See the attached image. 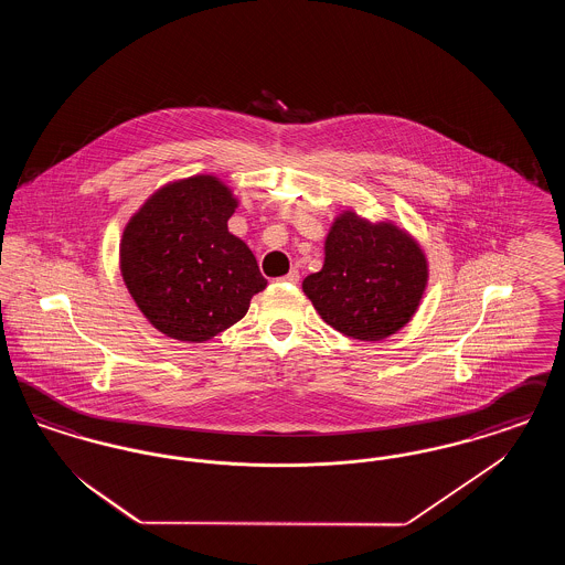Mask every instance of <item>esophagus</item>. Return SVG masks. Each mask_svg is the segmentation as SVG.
<instances>
[{
    "label": "esophagus",
    "instance_id": "1",
    "mask_svg": "<svg viewBox=\"0 0 565 565\" xmlns=\"http://www.w3.org/2000/svg\"><path fill=\"white\" fill-rule=\"evenodd\" d=\"M281 281H288V284H298V270H290L288 275H284V277H281Z\"/></svg>",
    "mask_w": 565,
    "mask_h": 565
}]
</instances>
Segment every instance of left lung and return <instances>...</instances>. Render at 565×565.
Here are the masks:
<instances>
[{"instance_id":"obj_1","label":"left lung","mask_w":565,"mask_h":565,"mask_svg":"<svg viewBox=\"0 0 565 565\" xmlns=\"http://www.w3.org/2000/svg\"><path fill=\"white\" fill-rule=\"evenodd\" d=\"M428 277V256L406 228L343 210L326 235L322 269L302 279V292L343 337L383 341L413 320Z\"/></svg>"}]
</instances>
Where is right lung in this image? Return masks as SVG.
Here are the masks:
<instances>
[{
	"instance_id": "1",
	"label": "right lung",
	"mask_w": 565,
	"mask_h": 565,
	"mask_svg": "<svg viewBox=\"0 0 565 565\" xmlns=\"http://www.w3.org/2000/svg\"><path fill=\"white\" fill-rule=\"evenodd\" d=\"M239 199L214 173L154 190L120 237L118 263L129 295L159 332L205 343L239 322L267 288L258 263L228 231Z\"/></svg>"
}]
</instances>
